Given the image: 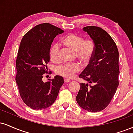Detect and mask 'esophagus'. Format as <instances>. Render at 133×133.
Returning a JSON list of instances; mask_svg holds the SVG:
<instances>
[{"label":"esophagus","mask_w":133,"mask_h":133,"mask_svg":"<svg viewBox=\"0 0 133 133\" xmlns=\"http://www.w3.org/2000/svg\"><path fill=\"white\" fill-rule=\"evenodd\" d=\"M71 80H70V79H64V82H71Z\"/></svg>","instance_id":"esophagus-1"}]
</instances>
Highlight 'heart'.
<instances>
[{"instance_id":"b5f03b06","label":"heart","mask_w":133,"mask_h":133,"mask_svg":"<svg viewBox=\"0 0 133 133\" xmlns=\"http://www.w3.org/2000/svg\"><path fill=\"white\" fill-rule=\"evenodd\" d=\"M62 42L64 45L76 51L77 58L84 62L89 61L92 57L94 49V43L91 40L84 41V38L81 36L68 34L62 39ZM50 57L52 61L57 62L59 59V45L54 44L50 50ZM81 65L77 62L65 63L58 66L56 69L57 74L71 78L80 71Z\"/></svg>"}]
</instances>
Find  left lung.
<instances>
[{
	"label": "left lung",
	"mask_w": 133,
	"mask_h": 133,
	"mask_svg": "<svg viewBox=\"0 0 133 133\" xmlns=\"http://www.w3.org/2000/svg\"><path fill=\"white\" fill-rule=\"evenodd\" d=\"M94 42L89 64L79 75L88 83H81L76 101L91 112L103 110L111 103L119 85V52L106 30L96 26L82 29Z\"/></svg>",
	"instance_id": "1"
}]
</instances>
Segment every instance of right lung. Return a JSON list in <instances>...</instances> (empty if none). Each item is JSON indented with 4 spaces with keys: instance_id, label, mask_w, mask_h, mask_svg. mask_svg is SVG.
<instances>
[{
    "instance_id": "obj_1",
    "label": "right lung",
    "mask_w": 133,
    "mask_h": 133,
    "mask_svg": "<svg viewBox=\"0 0 133 133\" xmlns=\"http://www.w3.org/2000/svg\"><path fill=\"white\" fill-rule=\"evenodd\" d=\"M64 30L49 23L35 26L21 41L16 59V81L24 103L31 109H42L51 106L64 84L62 76L44 82L47 73L51 44L56 36Z\"/></svg>"
}]
</instances>
